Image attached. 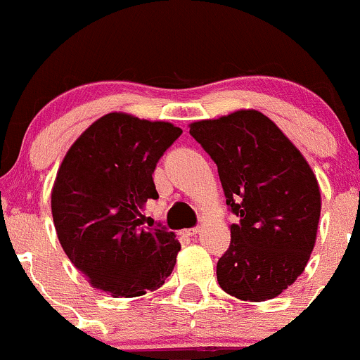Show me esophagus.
Instances as JSON below:
<instances>
[{"label": "esophagus", "mask_w": 360, "mask_h": 360, "mask_svg": "<svg viewBox=\"0 0 360 360\" xmlns=\"http://www.w3.org/2000/svg\"><path fill=\"white\" fill-rule=\"evenodd\" d=\"M198 233H199V227H191V229L181 231V234H185V236H195Z\"/></svg>", "instance_id": "esophagus-1"}]
</instances>
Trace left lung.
<instances>
[{"mask_svg": "<svg viewBox=\"0 0 360 360\" xmlns=\"http://www.w3.org/2000/svg\"><path fill=\"white\" fill-rule=\"evenodd\" d=\"M188 133L217 165L227 208L240 219L217 282L238 300H273L304 271L315 245L320 191L311 168L255 110L199 120Z\"/></svg>", "mask_w": 360, "mask_h": 360, "instance_id": "left-lung-1", "label": "left lung"}]
</instances>
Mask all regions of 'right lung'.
<instances>
[{"label": "right lung", "mask_w": 360, "mask_h": 360, "mask_svg": "<svg viewBox=\"0 0 360 360\" xmlns=\"http://www.w3.org/2000/svg\"><path fill=\"white\" fill-rule=\"evenodd\" d=\"M180 134L169 122L108 113L68 150L52 217L68 259L98 289L136 297L172 275L179 240L162 224L143 226L141 208L159 198L152 175Z\"/></svg>", "instance_id": "right-lung-1"}]
</instances>
